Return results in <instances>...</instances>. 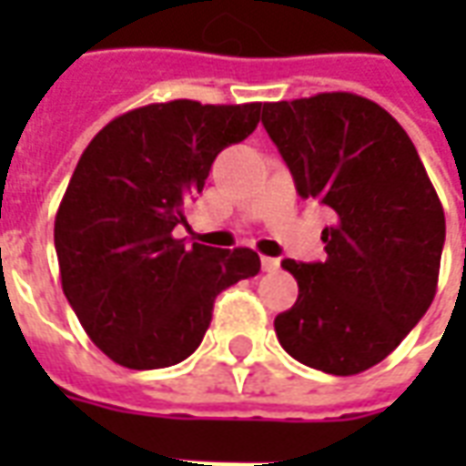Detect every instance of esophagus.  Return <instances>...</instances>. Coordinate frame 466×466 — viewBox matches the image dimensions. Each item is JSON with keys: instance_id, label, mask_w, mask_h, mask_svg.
<instances>
[{"instance_id": "obj_1", "label": "esophagus", "mask_w": 466, "mask_h": 466, "mask_svg": "<svg viewBox=\"0 0 466 466\" xmlns=\"http://www.w3.org/2000/svg\"><path fill=\"white\" fill-rule=\"evenodd\" d=\"M262 269L264 272H277V269H279V259H274V257H262Z\"/></svg>"}]
</instances>
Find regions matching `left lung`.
Segmentation results:
<instances>
[{"label":"left lung","instance_id":"left-lung-1","mask_svg":"<svg viewBox=\"0 0 466 466\" xmlns=\"http://www.w3.org/2000/svg\"><path fill=\"white\" fill-rule=\"evenodd\" d=\"M262 124L302 199L337 214L324 262L282 267L299 284L274 332L312 370L350 377L380 364L430 309L444 209L414 144L377 102L350 92L264 105Z\"/></svg>","mask_w":466,"mask_h":466}]
</instances>
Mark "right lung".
<instances>
[{"label":"right lung","mask_w":466,"mask_h":466,"mask_svg":"<svg viewBox=\"0 0 466 466\" xmlns=\"http://www.w3.org/2000/svg\"><path fill=\"white\" fill-rule=\"evenodd\" d=\"M262 102L174 99L116 116L89 142L55 219L62 289L89 339L127 370L187 360L217 294L259 272V254L174 239L224 147L247 139Z\"/></svg>","instance_id":"right-lung-1"}]
</instances>
